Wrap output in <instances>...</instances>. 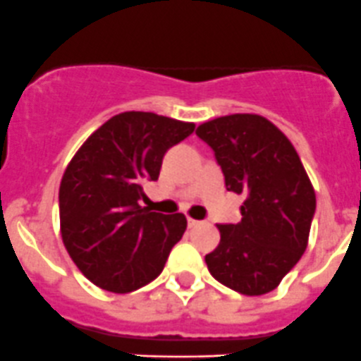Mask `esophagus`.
Returning <instances> with one entry per match:
<instances>
[{"instance_id":"esophagus-1","label":"esophagus","mask_w":361,"mask_h":361,"mask_svg":"<svg viewBox=\"0 0 361 361\" xmlns=\"http://www.w3.org/2000/svg\"><path fill=\"white\" fill-rule=\"evenodd\" d=\"M187 222H188V227H195V226H199V220H195V219H190V216H188L187 219Z\"/></svg>"}]
</instances>
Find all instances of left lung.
<instances>
[{"instance_id":"8db88e82","label":"left lung","mask_w":361,"mask_h":361,"mask_svg":"<svg viewBox=\"0 0 361 361\" xmlns=\"http://www.w3.org/2000/svg\"><path fill=\"white\" fill-rule=\"evenodd\" d=\"M195 134L215 152L227 190L245 195L240 222L216 226L220 243L204 257L209 274L241 295L274 291L309 243V174L284 132L259 114L215 118Z\"/></svg>"}]
</instances>
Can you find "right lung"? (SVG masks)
Segmentation results:
<instances>
[{"instance_id": "add662e5", "label": "right lung", "mask_w": 361, "mask_h": 361, "mask_svg": "<svg viewBox=\"0 0 361 361\" xmlns=\"http://www.w3.org/2000/svg\"><path fill=\"white\" fill-rule=\"evenodd\" d=\"M188 121L127 111L82 142L59 185V231L87 281L106 291L132 293L162 274L183 236V213L139 206L142 185L159 180L171 146L194 132Z\"/></svg>"}]
</instances>
